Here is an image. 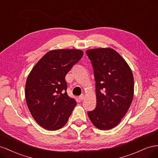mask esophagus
I'll return each mask as SVG.
<instances>
[{
	"label": "esophagus",
	"mask_w": 158,
	"mask_h": 158,
	"mask_svg": "<svg viewBox=\"0 0 158 158\" xmlns=\"http://www.w3.org/2000/svg\"><path fill=\"white\" fill-rule=\"evenodd\" d=\"M79 99H80V100L81 101H83V99H84V98H85V95H84V94H81V95L79 96Z\"/></svg>",
	"instance_id": "1"
}]
</instances>
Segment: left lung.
<instances>
[{
    "label": "left lung",
    "instance_id": "obj_1",
    "mask_svg": "<svg viewBox=\"0 0 158 158\" xmlns=\"http://www.w3.org/2000/svg\"><path fill=\"white\" fill-rule=\"evenodd\" d=\"M93 65L97 106L87 112L94 127L110 130L119 124L131 105L134 77L127 63L111 48L87 50Z\"/></svg>",
    "mask_w": 158,
    "mask_h": 158
}]
</instances>
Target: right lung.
<instances>
[{
    "label": "right lung",
    "instance_id": "add662e5",
    "mask_svg": "<svg viewBox=\"0 0 158 158\" xmlns=\"http://www.w3.org/2000/svg\"><path fill=\"white\" fill-rule=\"evenodd\" d=\"M83 56L79 49L48 52L31 71L25 97L31 116L40 126L56 130L67 123L77 105L67 93L65 75Z\"/></svg>",
    "mask_w": 158,
    "mask_h": 158
}]
</instances>
